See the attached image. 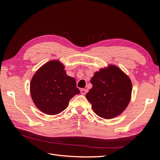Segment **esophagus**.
<instances>
[{
    "mask_svg": "<svg viewBox=\"0 0 160 160\" xmlns=\"http://www.w3.org/2000/svg\"><path fill=\"white\" fill-rule=\"evenodd\" d=\"M81 94L85 95V94L87 93V91H86V89H82L81 90Z\"/></svg>",
    "mask_w": 160,
    "mask_h": 160,
    "instance_id": "34e87169",
    "label": "esophagus"
}]
</instances>
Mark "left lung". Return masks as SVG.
<instances>
[{"mask_svg": "<svg viewBox=\"0 0 160 160\" xmlns=\"http://www.w3.org/2000/svg\"><path fill=\"white\" fill-rule=\"evenodd\" d=\"M91 83L93 88L86 94V98L99 117L113 118L128 107L132 95V81L118 67L110 65L95 72Z\"/></svg>", "mask_w": 160, "mask_h": 160, "instance_id": "8db88e82", "label": "left lung"}]
</instances>
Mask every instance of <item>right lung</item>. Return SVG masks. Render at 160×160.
Instances as JSON below:
<instances>
[{
  "label": "right lung",
  "mask_w": 160,
  "mask_h": 160,
  "mask_svg": "<svg viewBox=\"0 0 160 160\" xmlns=\"http://www.w3.org/2000/svg\"><path fill=\"white\" fill-rule=\"evenodd\" d=\"M30 90L36 107L51 115L64 111L70 99L80 93L75 78L67 75L64 65L57 60L49 61L37 71Z\"/></svg>",
  "instance_id": "right-lung-1"
}]
</instances>
